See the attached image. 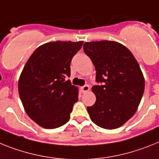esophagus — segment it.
Segmentation results:
<instances>
[{
  "instance_id": "34e87169",
  "label": "esophagus",
  "mask_w": 159,
  "mask_h": 159,
  "mask_svg": "<svg viewBox=\"0 0 159 159\" xmlns=\"http://www.w3.org/2000/svg\"><path fill=\"white\" fill-rule=\"evenodd\" d=\"M81 89L82 93H86V92H88L89 90V86L88 85H85L83 86H81Z\"/></svg>"
}]
</instances>
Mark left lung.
Here are the masks:
<instances>
[{
	"label": "left lung",
	"instance_id": "obj_1",
	"mask_svg": "<svg viewBox=\"0 0 159 159\" xmlns=\"http://www.w3.org/2000/svg\"><path fill=\"white\" fill-rule=\"evenodd\" d=\"M84 52L96 70L92 91L96 102L87 111L93 123L114 129L120 127L135 114L145 88L140 66L130 51L113 41L85 42Z\"/></svg>",
	"mask_w": 159,
	"mask_h": 159
}]
</instances>
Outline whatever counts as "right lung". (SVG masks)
Instances as JSON below:
<instances>
[{
    "mask_svg": "<svg viewBox=\"0 0 159 159\" xmlns=\"http://www.w3.org/2000/svg\"><path fill=\"white\" fill-rule=\"evenodd\" d=\"M83 41H53L32 53L18 81L19 96L25 112L45 129H55L70 120L78 89L70 80V62Z\"/></svg>",
    "mask_w": 159,
    "mask_h": 159,
    "instance_id": "add662e5",
    "label": "right lung"
}]
</instances>
